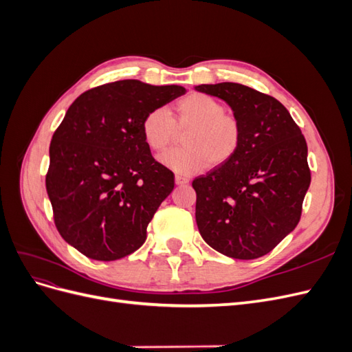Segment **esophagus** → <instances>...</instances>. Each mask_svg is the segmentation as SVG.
I'll return each mask as SVG.
<instances>
[{"mask_svg": "<svg viewBox=\"0 0 352 352\" xmlns=\"http://www.w3.org/2000/svg\"><path fill=\"white\" fill-rule=\"evenodd\" d=\"M175 182H176V185H186V184L189 182V179L185 177V176L176 175V176H175Z\"/></svg>", "mask_w": 352, "mask_h": 352, "instance_id": "34e87169", "label": "esophagus"}]
</instances>
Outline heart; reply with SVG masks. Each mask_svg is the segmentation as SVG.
Wrapping results in <instances>:
<instances>
[{
  "label": "heart",
  "instance_id": "heart-1",
  "mask_svg": "<svg viewBox=\"0 0 352 352\" xmlns=\"http://www.w3.org/2000/svg\"><path fill=\"white\" fill-rule=\"evenodd\" d=\"M177 129H189L185 148H176L160 157L167 168L185 176L221 166L236 155L242 144V126L228 116L225 105L210 95L189 94L175 105V116L163 107L148 111L141 123L144 142L154 153H162L175 141Z\"/></svg>",
  "mask_w": 352,
  "mask_h": 352
}]
</instances>
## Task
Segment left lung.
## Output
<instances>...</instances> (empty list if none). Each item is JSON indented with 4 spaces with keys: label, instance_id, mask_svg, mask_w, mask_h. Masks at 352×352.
<instances>
[{
    "label": "left lung",
    "instance_id": "obj_1",
    "mask_svg": "<svg viewBox=\"0 0 352 352\" xmlns=\"http://www.w3.org/2000/svg\"><path fill=\"white\" fill-rule=\"evenodd\" d=\"M195 89L228 102L242 126L236 155L192 182L201 236L228 257H263L300 221L311 182L305 138L270 95L233 82Z\"/></svg>",
    "mask_w": 352,
    "mask_h": 352
}]
</instances>
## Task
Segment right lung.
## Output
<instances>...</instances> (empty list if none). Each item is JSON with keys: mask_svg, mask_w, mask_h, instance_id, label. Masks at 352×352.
Masks as SVG:
<instances>
[{"mask_svg": "<svg viewBox=\"0 0 352 352\" xmlns=\"http://www.w3.org/2000/svg\"><path fill=\"white\" fill-rule=\"evenodd\" d=\"M186 92L117 80L74 100L50 144L47 192L57 230L87 257L114 261L135 252L175 188L141 132L145 114Z\"/></svg>", "mask_w": 352, "mask_h": 352, "instance_id": "right-lung-1", "label": "right lung"}]
</instances>
